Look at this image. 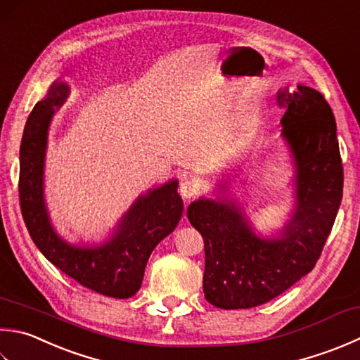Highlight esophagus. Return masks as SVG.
Returning <instances> with one entry per match:
<instances>
[{"label":"esophagus","mask_w":360,"mask_h":360,"mask_svg":"<svg viewBox=\"0 0 360 360\" xmlns=\"http://www.w3.org/2000/svg\"><path fill=\"white\" fill-rule=\"evenodd\" d=\"M179 193L184 200H192L195 198L196 193H198V184L190 178L182 179L179 184Z\"/></svg>","instance_id":"1"}]
</instances>
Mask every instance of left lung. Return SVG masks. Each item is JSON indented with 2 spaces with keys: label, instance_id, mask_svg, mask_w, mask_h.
Returning <instances> with one entry per match:
<instances>
[{
  "label": "left lung",
  "instance_id": "1",
  "mask_svg": "<svg viewBox=\"0 0 360 360\" xmlns=\"http://www.w3.org/2000/svg\"><path fill=\"white\" fill-rule=\"evenodd\" d=\"M278 104L297 168V207L281 234L257 237L231 201L201 198L187 209L204 240V297L226 311L264 304L311 271L342 201L343 165L330 105L307 86L278 91Z\"/></svg>",
  "mask_w": 360,
  "mask_h": 360
}]
</instances>
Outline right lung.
<instances>
[{"instance_id": "1", "label": "right lung", "mask_w": 360, "mask_h": 360, "mask_svg": "<svg viewBox=\"0 0 360 360\" xmlns=\"http://www.w3.org/2000/svg\"><path fill=\"white\" fill-rule=\"evenodd\" d=\"M68 86L54 82L27 117L20 146V207L30 236L49 262L76 283L104 297L129 298L142 285L156 245L179 223L184 204L178 181H170L132 204L115 236L100 246H73L56 234L44 200V162L54 110L65 103Z\"/></svg>"}]
</instances>
